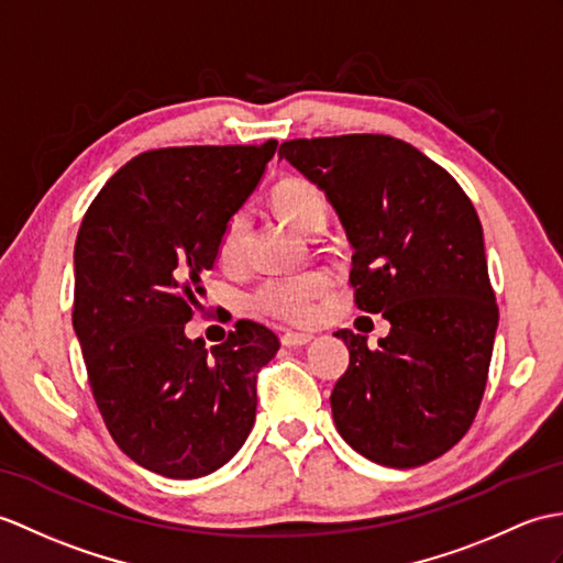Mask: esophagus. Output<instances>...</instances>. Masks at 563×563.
<instances>
[{"label": "esophagus", "mask_w": 563, "mask_h": 563, "mask_svg": "<svg viewBox=\"0 0 563 563\" xmlns=\"http://www.w3.org/2000/svg\"><path fill=\"white\" fill-rule=\"evenodd\" d=\"M311 338H313L311 333H302V331H285L280 341H283V345H285V347H299V345H307V343L311 341Z\"/></svg>", "instance_id": "obj_1"}]
</instances>
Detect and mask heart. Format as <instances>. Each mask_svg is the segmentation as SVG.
<instances>
[{
	"instance_id": "1",
	"label": "heart",
	"mask_w": 563,
	"mask_h": 563,
	"mask_svg": "<svg viewBox=\"0 0 563 563\" xmlns=\"http://www.w3.org/2000/svg\"><path fill=\"white\" fill-rule=\"evenodd\" d=\"M271 203L283 220L290 222V225L302 234H311L321 222H325V216H329V203H325L323 191L305 177H285L283 181H278L276 189L271 194ZM246 232H250V220H246V216H230L218 242V256L222 264L230 266L238 264L242 258ZM329 283V273L323 271H309L302 273V276L273 278L258 287L254 299L264 311L278 313V317L285 319H305L311 311L313 295L323 292Z\"/></svg>"
}]
</instances>
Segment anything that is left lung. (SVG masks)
I'll use <instances>...</instances> for the list:
<instances>
[{
  "label": "left lung",
  "mask_w": 563,
  "mask_h": 563,
  "mask_svg": "<svg viewBox=\"0 0 563 563\" xmlns=\"http://www.w3.org/2000/svg\"><path fill=\"white\" fill-rule=\"evenodd\" d=\"M278 155L341 218L355 305L390 323L376 350L360 333H333L350 350L331 394L338 434L378 465L439 459L475 420L499 325L473 201L394 136L295 139Z\"/></svg>",
  "instance_id": "left-lung-1"
}]
</instances>
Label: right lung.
<instances>
[{"label":"right lung","mask_w":563,"mask_h":563,"mask_svg":"<svg viewBox=\"0 0 563 563\" xmlns=\"http://www.w3.org/2000/svg\"><path fill=\"white\" fill-rule=\"evenodd\" d=\"M278 141L141 153L90 203L74 246V331L114 443L173 479L211 475L250 437L256 374L278 335L238 321L206 350L185 323L220 232L256 189Z\"/></svg>","instance_id":"right-lung-1"}]
</instances>
